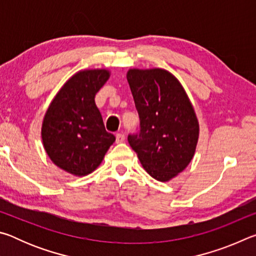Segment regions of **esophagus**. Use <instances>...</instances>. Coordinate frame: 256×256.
<instances>
[{"label": "esophagus", "mask_w": 256, "mask_h": 256, "mask_svg": "<svg viewBox=\"0 0 256 256\" xmlns=\"http://www.w3.org/2000/svg\"><path fill=\"white\" fill-rule=\"evenodd\" d=\"M115 136H116V144H122V142L125 141V136L122 133H118Z\"/></svg>", "instance_id": "34e87169"}]
</instances>
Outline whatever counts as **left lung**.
Listing matches in <instances>:
<instances>
[{
  "label": "left lung",
  "mask_w": 256,
  "mask_h": 256,
  "mask_svg": "<svg viewBox=\"0 0 256 256\" xmlns=\"http://www.w3.org/2000/svg\"><path fill=\"white\" fill-rule=\"evenodd\" d=\"M126 78L140 118V131L130 134L128 144L151 177L170 180L196 154L200 128L192 102L164 68H131Z\"/></svg>",
  "instance_id": "left-lung-1"
}]
</instances>
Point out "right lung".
Listing matches in <instances>:
<instances>
[{"label": "right lung", "mask_w": 256, "mask_h": 256, "mask_svg": "<svg viewBox=\"0 0 256 256\" xmlns=\"http://www.w3.org/2000/svg\"><path fill=\"white\" fill-rule=\"evenodd\" d=\"M106 68L82 70L72 76L47 110L42 138L54 164L74 176H86L102 164L114 144L94 96L110 78Z\"/></svg>", "instance_id": "right-lung-1"}]
</instances>
